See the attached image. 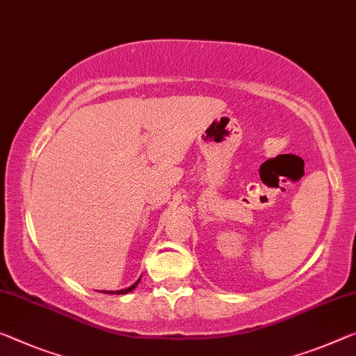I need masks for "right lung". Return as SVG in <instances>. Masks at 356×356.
Masks as SVG:
<instances>
[{
  "mask_svg": "<svg viewBox=\"0 0 356 356\" xmlns=\"http://www.w3.org/2000/svg\"><path fill=\"white\" fill-rule=\"evenodd\" d=\"M139 281H140V278H139V280H137L134 284H132V286H129V288H126V289H121V291H105V293H107V294H127V293H131V291H132V289H134L137 284H139Z\"/></svg>",
  "mask_w": 356,
  "mask_h": 356,
  "instance_id": "1",
  "label": "right lung"
}]
</instances>
